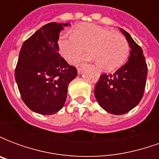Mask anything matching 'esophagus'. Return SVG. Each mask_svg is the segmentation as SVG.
Here are the masks:
<instances>
[{"instance_id":"34e87169","label":"esophagus","mask_w":159,"mask_h":159,"mask_svg":"<svg viewBox=\"0 0 159 159\" xmlns=\"http://www.w3.org/2000/svg\"><path fill=\"white\" fill-rule=\"evenodd\" d=\"M83 66H84L83 64H80V65H78V66H77V72L79 73V74L82 72V70H83Z\"/></svg>"}]
</instances>
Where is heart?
Segmentation results:
<instances>
[{
  "instance_id": "heart-1",
  "label": "heart",
  "mask_w": 159,
  "mask_h": 159,
  "mask_svg": "<svg viewBox=\"0 0 159 159\" xmlns=\"http://www.w3.org/2000/svg\"><path fill=\"white\" fill-rule=\"evenodd\" d=\"M86 45L89 52L75 58L73 63L95 61L102 69L113 70L123 66L129 54V46L123 36L90 23L80 24L72 32L61 34L58 40L59 52L67 60L83 52Z\"/></svg>"
}]
</instances>
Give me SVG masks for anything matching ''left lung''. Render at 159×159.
Wrapping results in <instances>:
<instances>
[{
    "mask_svg": "<svg viewBox=\"0 0 159 159\" xmlns=\"http://www.w3.org/2000/svg\"><path fill=\"white\" fill-rule=\"evenodd\" d=\"M130 48L128 62L114 74H102L94 95L104 110L114 115L127 113L142 99L147 76L143 51L129 33L120 28Z\"/></svg>",
    "mask_w": 159,
    "mask_h": 159,
    "instance_id": "8db88e82",
    "label": "left lung"
}]
</instances>
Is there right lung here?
I'll return each mask as SVG.
<instances>
[{"instance_id":"1","label":"right lung","mask_w":159,"mask_h":159,"mask_svg":"<svg viewBox=\"0 0 159 159\" xmlns=\"http://www.w3.org/2000/svg\"><path fill=\"white\" fill-rule=\"evenodd\" d=\"M70 24H47L24 42L15 69V80L25 102L34 112L52 115L64 107L76 67L60 57L58 40Z\"/></svg>"}]
</instances>
